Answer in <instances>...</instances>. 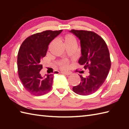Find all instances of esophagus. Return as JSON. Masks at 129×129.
Listing matches in <instances>:
<instances>
[{
    "label": "esophagus",
    "instance_id": "34e87169",
    "mask_svg": "<svg viewBox=\"0 0 129 129\" xmlns=\"http://www.w3.org/2000/svg\"><path fill=\"white\" fill-rule=\"evenodd\" d=\"M61 73L64 74L65 75H72V73L71 72H61Z\"/></svg>",
    "mask_w": 129,
    "mask_h": 129
}]
</instances>
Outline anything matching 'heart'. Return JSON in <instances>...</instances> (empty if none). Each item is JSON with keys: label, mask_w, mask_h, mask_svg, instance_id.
I'll use <instances>...</instances> for the list:
<instances>
[{"label": "heart", "mask_w": 129, "mask_h": 129, "mask_svg": "<svg viewBox=\"0 0 129 129\" xmlns=\"http://www.w3.org/2000/svg\"><path fill=\"white\" fill-rule=\"evenodd\" d=\"M62 40L64 42L65 45L73 44L76 43V40L75 37L72 34H67L62 38ZM61 67L64 69H66L68 67V63L67 61H64L61 63Z\"/></svg>", "instance_id": "heart-1"}]
</instances>
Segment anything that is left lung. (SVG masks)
Masks as SVG:
<instances>
[{
  "mask_svg": "<svg viewBox=\"0 0 129 129\" xmlns=\"http://www.w3.org/2000/svg\"><path fill=\"white\" fill-rule=\"evenodd\" d=\"M80 40L81 56L79 63L89 70V75H80L81 82L73 87L77 94L88 95L96 92L106 80L111 67L110 53L105 41L95 33L73 29Z\"/></svg>",
  "mask_w": 129,
  "mask_h": 129,
  "instance_id": "8db88e82",
  "label": "left lung"
}]
</instances>
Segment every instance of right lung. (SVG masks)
Returning <instances> with one entry per match:
<instances>
[{
  "label": "right lung",
  "instance_id": "1",
  "mask_svg": "<svg viewBox=\"0 0 129 129\" xmlns=\"http://www.w3.org/2000/svg\"><path fill=\"white\" fill-rule=\"evenodd\" d=\"M62 31L46 30L34 34L27 38L19 48L17 58L19 77L24 88L31 95H44L51 89L54 75H41V62L46 55L49 43Z\"/></svg>",
  "mask_w": 129,
  "mask_h": 129
}]
</instances>
